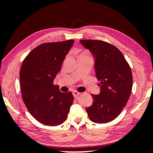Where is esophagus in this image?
Here are the masks:
<instances>
[{
  "instance_id": "obj_1",
  "label": "esophagus",
  "mask_w": 153,
  "mask_h": 153,
  "mask_svg": "<svg viewBox=\"0 0 153 153\" xmlns=\"http://www.w3.org/2000/svg\"><path fill=\"white\" fill-rule=\"evenodd\" d=\"M80 93H79V92H77L76 91H73V95H74V97L75 98V99H77L79 97V95H80Z\"/></svg>"
}]
</instances>
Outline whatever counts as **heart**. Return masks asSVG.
<instances>
[{"label": "heart", "mask_w": 153, "mask_h": 153, "mask_svg": "<svg viewBox=\"0 0 153 153\" xmlns=\"http://www.w3.org/2000/svg\"><path fill=\"white\" fill-rule=\"evenodd\" d=\"M82 54H87L86 53H82Z\"/></svg>", "instance_id": "heart-1"}]
</instances>
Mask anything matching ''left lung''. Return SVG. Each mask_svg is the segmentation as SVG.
<instances>
[{
	"mask_svg": "<svg viewBox=\"0 0 153 153\" xmlns=\"http://www.w3.org/2000/svg\"><path fill=\"white\" fill-rule=\"evenodd\" d=\"M80 42L95 58V76L100 81L99 95H93V103L86 108L90 120L106 123L114 120L126 106L132 88V74L128 62L116 47L96 39Z\"/></svg>",
	"mask_w": 153,
	"mask_h": 153,
	"instance_id": "left-lung-1",
	"label": "left lung"
}]
</instances>
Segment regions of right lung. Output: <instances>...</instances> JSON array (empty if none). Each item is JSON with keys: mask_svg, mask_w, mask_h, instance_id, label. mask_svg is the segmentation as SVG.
<instances>
[{"mask_svg": "<svg viewBox=\"0 0 153 153\" xmlns=\"http://www.w3.org/2000/svg\"><path fill=\"white\" fill-rule=\"evenodd\" d=\"M74 41L44 43L25 58L19 77L22 99L29 113L40 123L57 126L65 121L74 100L61 93L53 80Z\"/></svg>", "mask_w": 153, "mask_h": 153, "instance_id": "add662e5", "label": "right lung"}]
</instances>
